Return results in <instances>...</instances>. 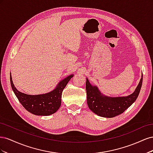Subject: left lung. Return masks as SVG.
I'll list each match as a JSON object with an SVG mask.
<instances>
[{"label": "left lung", "mask_w": 153, "mask_h": 153, "mask_svg": "<svg viewBox=\"0 0 153 153\" xmlns=\"http://www.w3.org/2000/svg\"><path fill=\"white\" fill-rule=\"evenodd\" d=\"M143 75L135 91L130 95L109 97L101 93L98 88L92 85L86 78L87 102L90 110L103 117L111 118L123 113L137 100L142 84Z\"/></svg>", "instance_id": "obj_1"}]
</instances>
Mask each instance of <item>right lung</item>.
Listing matches in <instances>:
<instances>
[{
    "instance_id": "add662e5",
    "label": "right lung",
    "mask_w": 153,
    "mask_h": 153,
    "mask_svg": "<svg viewBox=\"0 0 153 153\" xmlns=\"http://www.w3.org/2000/svg\"><path fill=\"white\" fill-rule=\"evenodd\" d=\"M73 76V75H71L64 78L51 92L38 95H29L18 91L13 84L11 75L10 82L14 93L28 112L36 115H50L56 112L61 106L62 92Z\"/></svg>"
}]
</instances>
